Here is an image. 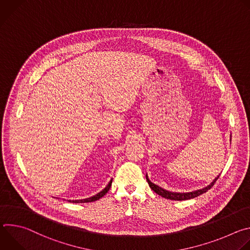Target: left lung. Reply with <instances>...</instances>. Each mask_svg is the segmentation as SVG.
<instances>
[{
  "label": "left lung",
  "instance_id": "1",
  "mask_svg": "<svg viewBox=\"0 0 250 250\" xmlns=\"http://www.w3.org/2000/svg\"><path fill=\"white\" fill-rule=\"evenodd\" d=\"M230 141H231V135H230ZM221 174H219L215 179H213L208 186L202 188V189H199V190H195V191H192V192H185V193H178V192H170L168 190H165L161 187H159L158 185H155L154 183H152L149 179H148V176L146 174V180H147V183L149 185V187L151 188V190H153L156 194H158L159 196L165 198V199H168V200H174V201H185V200H190V199H193V198H196L204 193H206L208 190H209L213 184L216 183V181L219 179Z\"/></svg>",
  "mask_w": 250,
  "mask_h": 250
}]
</instances>
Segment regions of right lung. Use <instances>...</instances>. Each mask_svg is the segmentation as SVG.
<instances>
[{
    "mask_svg": "<svg viewBox=\"0 0 250 250\" xmlns=\"http://www.w3.org/2000/svg\"><path fill=\"white\" fill-rule=\"evenodd\" d=\"M112 182H113V179H111V181L109 182V184L106 185L100 193L96 194V195L93 196V197H89V198L82 199V200H68V202H70V203H89V202H95V201L101 199L103 196H104L106 193H108V191L110 190V188H111V186H112Z\"/></svg>",
    "mask_w": 250,
    "mask_h": 250,
    "instance_id": "right-lung-1",
    "label": "right lung"
}]
</instances>
